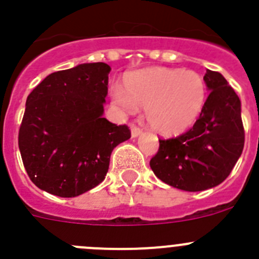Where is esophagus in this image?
I'll use <instances>...</instances> for the list:
<instances>
[{
    "label": "esophagus",
    "mask_w": 259,
    "mask_h": 259,
    "mask_svg": "<svg viewBox=\"0 0 259 259\" xmlns=\"http://www.w3.org/2000/svg\"><path fill=\"white\" fill-rule=\"evenodd\" d=\"M140 134H141V128L139 127V125L131 123V135H132V137H137Z\"/></svg>",
    "instance_id": "obj_1"
}]
</instances>
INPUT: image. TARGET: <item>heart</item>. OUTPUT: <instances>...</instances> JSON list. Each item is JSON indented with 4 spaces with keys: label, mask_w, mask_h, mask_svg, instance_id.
Returning <instances> with one entry per match:
<instances>
[{
    "label": "heart",
    "mask_w": 259,
    "mask_h": 259,
    "mask_svg": "<svg viewBox=\"0 0 259 259\" xmlns=\"http://www.w3.org/2000/svg\"><path fill=\"white\" fill-rule=\"evenodd\" d=\"M113 102L128 113L145 107V116L154 131L175 135L191 127L206 100V85L194 71L152 67L137 71L111 89Z\"/></svg>",
    "instance_id": "obj_1"
}]
</instances>
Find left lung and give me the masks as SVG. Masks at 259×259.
<instances>
[{
  "label": "left lung",
  "instance_id": "1",
  "mask_svg": "<svg viewBox=\"0 0 259 259\" xmlns=\"http://www.w3.org/2000/svg\"><path fill=\"white\" fill-rule=\"evenodd\" d=\"M209 88L200 116L191 130L171 139H159L150 159L158 179L182 191L200 192L227 179L241 155L245 131L241 101L217 71L207 70Z\"/></svg>",
  "mask_w": 259,
  "mask_h": 259
}]
</instances>
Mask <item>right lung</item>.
<instances>
[{
  "label": "right lung",
  "instance_id": "add662e5",
  "mask_svg": "<svg viewBox=\"0 0 259 259\" xmlns=\"http://www.w3.org/2000/svg\"><path fill=\"white\" fill-rule=\"evenodd\" d=\"M110 70L97 62L57 71L27 97L18 144L29 179L42 191L76 197L97 187L114 148L131 137L128 125L102 118Z\"/></svg>",
  "mask_w": 259,
  "mask_h": 259
}]
</instances>
